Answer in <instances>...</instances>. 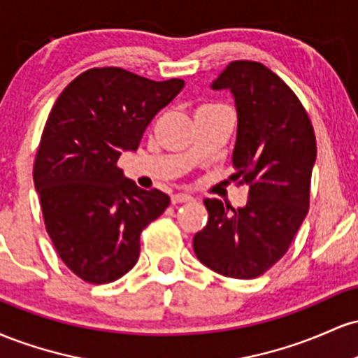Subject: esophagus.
Returning a JSON list of instances; mask_svg holds the SVG:
<instances>
[{
    "mask_svg": "<svg viewBox=\"0 0 358 358\" xmlns=\"http://www.w3.org/2000/svg\"><path fill=\"white\" fill-rule=\"evenodd\" d=\"M192 199H193V196L188 195V193H175V195H171V202H173V203L190 202Z\"/></svg>",
    "mask_w": 358,
    "mask_h": 358,
    "instance_id": "34e87169",
    "label": "esophagus"
}]
</instances>
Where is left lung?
Listing matches in <instances>:
<instances>
[{
	"mask_svg": "<svg viewBox=\"0 0 358 358\" xmlns=\"http://www.w3.org/2000/svg\"><path fill=\"white\" fill-rule=\"evenodd\" d=\"M212 89H229L236 101L232 178L249 185V200L236 210L205 199L208 222L193 237V250L222 276L252 279L285 256L305 220L315 131L296 94L259 62H231Z\"/></svg>",
	"mask_w": 358,
	"mask_h": 358,
	"instance_id": "left-lung-1",
	"label": "left lung"
}]
</instances>
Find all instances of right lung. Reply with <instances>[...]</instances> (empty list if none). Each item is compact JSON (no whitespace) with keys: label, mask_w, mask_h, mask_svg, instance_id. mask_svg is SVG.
Masks as SVG:
<instances>
[{"label":"right lung","mask_w":358,"mask_h":358,"mask_svg":"<svg viewBox=\"0 0 358 358\" xmlns=\"http://www.w3.org/2000/svg\"><path fill=\"white\" fill-rule=\"evenodd\" d=\"M183 85L119 67L90 69L62 90L48 114L34 182L53 248L85 282L106 285L133 269L143 229L170 205L166 193L126 178L117 159L138 150L151 119Z\"/></svg>","instance_id":"right-lung-1"}]
</instances>
